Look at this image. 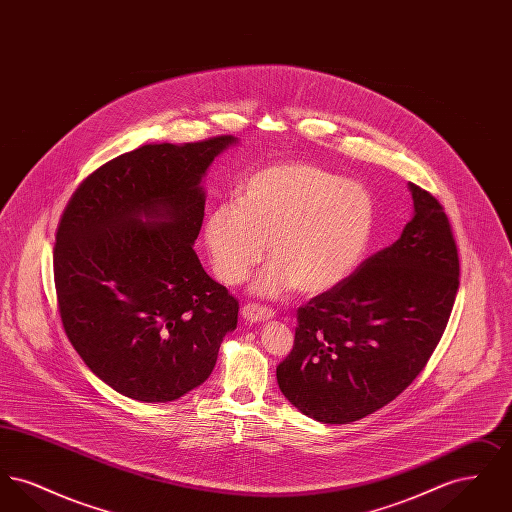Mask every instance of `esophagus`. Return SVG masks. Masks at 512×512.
<instances>
[{
	"label": "esophagus",
	"instance_id": "obj_1",
	"mask_svg": "<svg viewBox=\"0 0 512 512\" xmlns=\"http://www.w3.org/2000/svg\"><path fill=\"white\" fill-rule=\"evenodd\" d=\"M242 317L245 322L249 324H257V322H268L274 318V311L267 309V307H261V305H244L242 307Z\"/></svg>",
	"mask_w": 512,
	"mask_h": 512
}]
</instances>
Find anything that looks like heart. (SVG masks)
I'll return each instance as SVG.
<instances>
[{
    "label": "heart",
    "instance_id": "heart-1",
    "mask_svg": "<svg viewBox=\"0 0 512 512\" xmlns=\"http://www.w3.org/2000/svg\"><path fill=\"white\" fill-rule=\"evenodd\" d=\"M374 230V201L357 182L309 163H278L245 180L240 203L215 205L203 238L215 274L240 284L267 257L253 282L259 297L299 288L330 292L359 267Z\"/></svg>",
    "mask_w": 512,
    "mask_h": 512
}]
</instances>
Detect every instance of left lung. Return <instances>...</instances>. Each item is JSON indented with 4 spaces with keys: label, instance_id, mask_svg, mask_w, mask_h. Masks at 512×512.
<instances>
[{
    "label": "left lung",
    "instance_id": "left-lung-1",
    "mask_svg": "<svg viewBox=\"0 0 512 512\" xmlns=\"http://www.w3.org/2000/svg\"><path fill=\"white\" fill-rule=\"evenodd\" d=\"M413 219L390 247L297 311L276 380L322 424L376 413L413 384L441 340L459 290V255L434 195L409 182Z\"/></svg>",
    "mask_w": 512,
    "mask_h": 512
}]
</instances>
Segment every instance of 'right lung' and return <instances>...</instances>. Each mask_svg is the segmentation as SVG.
I'll return each instance as SVG.
<instances>
[{
	"label": "right lung",
	"mask_w": 512,
	"mask_h": 512,
	"mask_svg": "<svg viewBox=\"0 0 512 512\" xmlns=\"http://www.w3.org/2000/svg\"><path fill=\"white\" fill-rule=\"evenodd\" d=\"M238 138L146 144L105 163L74 192L55 236L59 313L76 353L107 386L167 403L201 386L238 301L194 251L203 178Z\"/></svg>",
	"instance_id": "1"
}]
</instances>
